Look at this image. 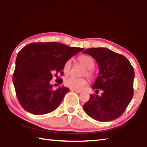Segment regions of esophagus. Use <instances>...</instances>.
<instances>
[{"instance_id": "1", "label": "esophagus", "mask_w": 147, "mask_h": 147, "mask_svg": "<svg viewBox=\"0 0 147 147\" xmlns=\"http://www.w3.org/2000/svg\"><path fill=\"white\" fill-rule=\"evenodd\" d=\"M71 91H75L76 93H82L81 91H78V90H75V89H71Z\"/></svg>"}]
</instances>
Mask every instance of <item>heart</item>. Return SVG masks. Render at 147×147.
Segmentation results:
<instances>
[{"label": "heart", "mask_w": 147, "mask_h": 147, "mask_svg": "<svg viewBox=\"0 0 147 147\" xmlns=\"http://www.w3.org/2000/svg\"><path fill=\"white\" fill-rule=\"evenodd\" d=\"M78 61L86 68L84 71V75H86L90 78L93 77V73L92 69L94 67V63L93 58L91 56L83 55L78 57ZM71 67V59H68L65 63L63 71L65 74H68ZM87 84V80L84 78H75V77H69L65 81V85L68 88L75 89V90H81L83 87Z\"/></svg>", "instance_id": "heart-1"}]
</instances>
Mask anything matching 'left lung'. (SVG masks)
<instances>
[{
  "label": "left lung",
  "instance_id": "left-lung-1",
  "mask_svg": "<svg viewBox=\"0 0 147 147\" xmlns=\"http://www.w3.org/2000/svg\"><path fill=\"white\" fill-rule=\"evenodd\" d=\"M84 54L95 59L99 73L91 94L83 106L88 115L100 122L111 121L124 113L134 95V70L125 56L106 48H91ZM99 90L103 93L98 96Z\"/></svg>",
  "mask_w": 147,
  "mask_h": 147
}]
</instances>
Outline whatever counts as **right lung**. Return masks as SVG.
I'll return each instance as SVG.
<instances>
[{
    "instance_id": "1",
    "label": "right lung",
    "mask_w": 147,
    "mask_h": 147,
    "mask_svg": "<svg viewBox=\"0 0 147 147\" xmlns=\"http://www.w3.org/2000/svg\"><path fill=\"white\" fill-rule=\"evenodd\" d=\"M83 50L57 42L32 43L22 49L17 56L13 74L16 96L21 106L38 115L58 108L69 89L62 86L53 90L50 81L54 75L63 74L65 63ZM62 82L59 79L58 83Z\"/></svg>"
}]
</instances>
